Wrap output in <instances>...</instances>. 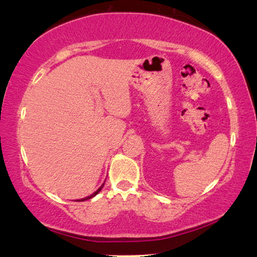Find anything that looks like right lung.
<instances>
[{
	"instance_id": "obj_1",
	"label": "right lung",
	"mask_w": 257,
	"mask_h": 257,
	"mask_svg": "<svg viewBox=\"0 0 257 257\" xmlns=\"http://www.w3.org/2000/svg\"><path fill=\"white\" fill-rule=\"evenodd\" d=\"M103 186H104V184L101 186V187H99V188L96 190V191H95V193H93L92 195H90V196H87V197H85V198H81V199H77V201L76 202H82V201H87V199H90V198H92V197H94V196H96V195L99 193V191H101L102 190V188H103Z\"/></svg>"
}]
</instances>
